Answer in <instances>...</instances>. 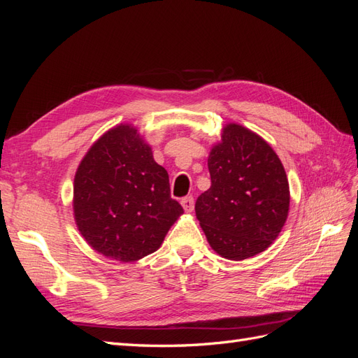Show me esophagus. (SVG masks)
I'll return each instance as SVG.
<instances>
[{
	"label": "esophagus",
	"instance_id": "esophagus-1",
	"mask_svg": "<svg viewBox=\"0 0 358 358\" xmlns=\"http://www.w3.org/2000/svg\"><path fill=\"white\" fill-rule=\"evenodd\" d=\"M180 204H182V208H183V210H185V212H192V209H194V199H192V196L183 197Z\"/></svg>",
	"mask_w": 358,
	"mask_h": 358
}]
</instances>
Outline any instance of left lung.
<instances>
[{
  "label": "left lung",
  "mask_w": 358,
  "mask_h": 358,
  "mask_svg": "<svg viewBox=\"0 0 358 358\" xmlns=\"http://www.w3.org/2000/svg\"><path fill=\"white\" fill-rule=\"evenodd\" d=\"M208 166L212 185L197 199L196 215L213 251L234 262L266 251L289 209L287 173L275 150L251 129L229 124Z\"/></svg>",
  "instance_id": "obj_1"
}]
</instances>
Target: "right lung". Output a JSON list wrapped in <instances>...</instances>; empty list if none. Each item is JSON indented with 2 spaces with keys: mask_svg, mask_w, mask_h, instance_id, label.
<instances>
[{
  "mask_svg": "<svg viewBox=\"0 0 358 358\" xmlns=\"http://www.w3.org/2000/svg\"><path fill=\"white\" fill-rule=\"evenodd\" d=\"M73 210L88 245L121 263L155 252L183 213L170 197L167 170L128 124L104 133L80 161Z\"/></svg>",
  "mask_w": 358,
  "mask_h": 358,
  "instance_id": "obj_1",
  "label": "right lung"
}]
</instances>
